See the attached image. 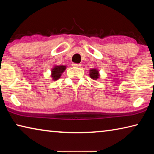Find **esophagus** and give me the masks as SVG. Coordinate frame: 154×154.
I'll return each instance as SVG.
<instances>
[{
	"label": "esophagus",
	"instance_id": "1",
	"mask_svg": "<svg viewBox=\"0 0 154 154\" xmlns=\"http://www.w3.org/2000/svg\"><path fill=\"white\" fill-rule=\"evenodd\" d=\"M72 66L74 67H80L81 66H82V64H77V63H72Z\"/></svg>",
	"mask_w": 154,
	"mask_h": 154
}]
</instances>
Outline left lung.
<instances>
[{
    "label": "left lung",
    "instance_id": "obj_1",
    "mask_svg": "<svg viewBox=\"0 0 154 154\" xmlns=\"http://www.w3.org/2000/svg\"><path fill=\"white\" fill-rule=\"evenodd\" d=\"M90 76L93 79H97L99 77V73L98 71L96 69H92L90 70Z\"/></svg>",
    "mask_w": 154,
    "mask_h": 154
}]
</instances>
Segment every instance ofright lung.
<instances>
[{"label": "right lung", "instance_id": "1", "mask_svg": "<svg viewBox=\"0 0 154 154\" xmlns=\"http://www.w3.org/2000/svg\"><path fill=\"white\" fill-rule=\"evenodd\" d=\"M65 69H66L65 66H56L54 67L51 71V77L53 78V79H58Z\"/></svg>", "mask_w": 154, "mask_h": 154}]
</instances>
